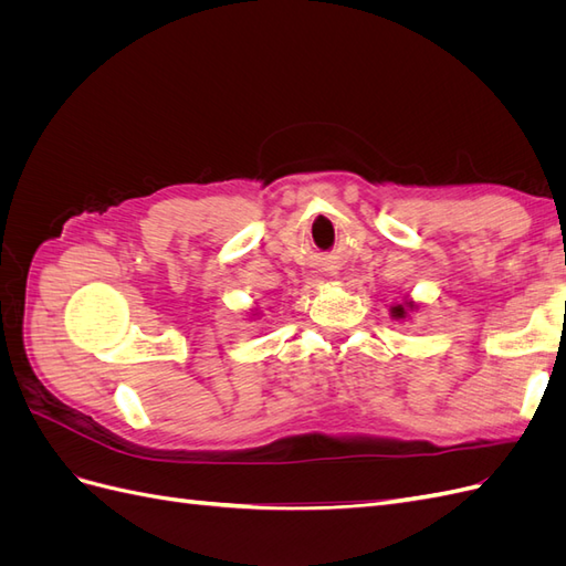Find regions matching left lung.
<instances>
[{"instance_id": "8db88e82", "label": "left lung", "mask_w": 566, "mask_h": 566, "mask_svg": "<svg viewBox=\"0 0 566 566\" xmlns=\"http://www.w3.org/2000/svg\"><path fill=\"white\" fill-rule=\"evenodd\" d=\"M416 312H420V304L410 295H403V302H397L389 306V316L394 321H410V316H413Z\"/></svg>"}]
</instances>
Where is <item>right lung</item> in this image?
<instances>
[{
	"label": "right lung",
	"instance_id": "right-lung-1",
	"mask_svg": "<svg viewBox=\"0 0 566 566\" xmlns=\"http://www.w3.org/2000/svg\"><path fill=\"white\" fill-rule=\"evenodd\" d=\"M252 314H250V318H256V316H260V312H256V310H250Z\"/></svg>",
	"mask_w": 566,
	"mask_h": 566
}]
</instances>
